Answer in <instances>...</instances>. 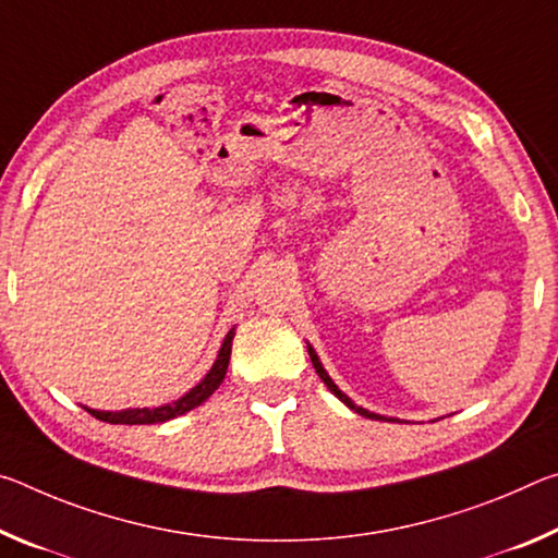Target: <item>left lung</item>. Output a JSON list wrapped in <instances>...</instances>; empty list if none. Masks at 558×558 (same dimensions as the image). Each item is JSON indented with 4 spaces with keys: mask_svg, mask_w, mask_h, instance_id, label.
Masks as SVG:
<instances>
[{
    "mask_svg": "<svg viewBox=\"0 0 558 558\" xmlns=\"http://www.w3.org/2000/svg\"><path fill=\"white\" fill-rule=\"evenodd\" d=\"M308 355H312V363H314V368H316V373H318V378H322V380L326 383V386H328V390H331L336 398H341L345 405H349L351 410H355V413H361V415H365V417H380V415H373V413H368V410H363V408H359V405H353V400H351L349 396H343V392H341L339 388H336V386H333V380H331V378H328V373L324 371V365H322V363H318V359H316V353H314V349H308Z\"/></svg>",
    "mask_w": 558,
    "mask_h": 558,
    "instance_id": "left-lung-1",
    "label": "left lung"
}]
</instances>
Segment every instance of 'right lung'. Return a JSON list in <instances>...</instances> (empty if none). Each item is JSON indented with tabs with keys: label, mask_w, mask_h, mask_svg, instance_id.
I'll return each instance as SVG.
<instances>
[{
	"label": "right lung",
	"mask_w": 558,
	"mask_h": 558,
	"mask_svg": "<svg viewBox=\"0 0 558 558\" xmlns=\"http://www.w3.org/2000/svg\"><path fill=\"white\" fill-rule=\"evenodd\" d=\"M232 339L234 333L230 331L227 333V339L222 343V349H219V355L213 368H209L207 376L203 378V383H197V386L187 392V396H182L180 400L170 405H162V408H143V410H121V413H100V410H90L86 408L90 415L104 420V423H113V425H153V423H166V420L178 417L182 413H187V410L197 408L199 403H205V400L213 396V392L219 388V383L225 380V373H227V363H230V353H232Z\"/></svg>",
	"instance_id": "1"
}]
</instances>
